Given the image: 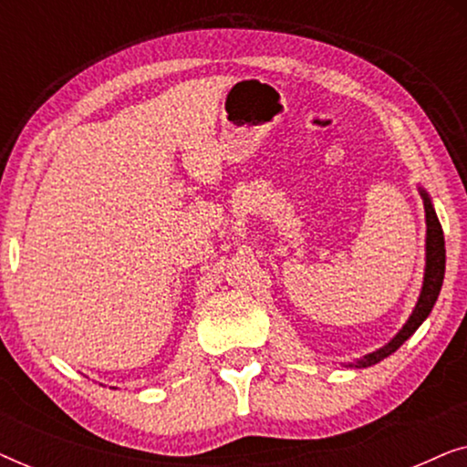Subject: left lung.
I'll return each mask as SVG.
<instances>
[{
  "label": "left lung",
  "instance_id": "8db88e82",
  "mask_svg": "<svg viewBox=\"0 0 467 467\" xmlns=\"http://www.w3.org/2000/svg\"><path fill=\"white\" fill-rule=\"evenodd\" d=\"M420 197H423V206H425V223H427V238H425V276H423V289H420L419 302L414 306L410 318H408L404 327L400 329V334L393 337L391 342L385 344V347L374 350L361 359H357L355 363H348L350 368H369L374 363H379L395 353L401 344H404L408 337H410L414 331L420 327V323L430 317V312L436 304V299L440 296V289H442V280H444V264H446V251H444V234H442V225H440L436 210H433V203L430 200V195L420 189Z\"/></svg>",
  "mask_w": 467,
  "mask_h": 467
}]
</instances>
